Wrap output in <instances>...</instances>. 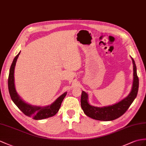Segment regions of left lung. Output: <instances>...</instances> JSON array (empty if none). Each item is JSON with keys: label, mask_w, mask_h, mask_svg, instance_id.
Instances as JSON below:
<instances>
[{"label": "left lung", "mask_w": 146, "mask_h": 146, "mask_svg": "<svg viewBox=\"0 0 146 146\" xmlns=\"http://www.w3.org/2000/svg\"><path fill=\"white\" fill-rule=\"evenodd\" d=\"M133 64V82L131 91L126 98L114 105L97 107L91 105L88 102V95L82 91L81 95V107L88 117L100 121H112L118 118L125 113L136 98L139 88V78L137 75L136 66L133 58L131 57Z\"/></svg>", "instance_id": "left-lung-1"}]
</instances>
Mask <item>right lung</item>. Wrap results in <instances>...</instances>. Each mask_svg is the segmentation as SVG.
Listing matches in <instances>:
<instances>
[{"instance_id": "add662e5", "label": "right lung", "mask_w": 146, "mask_h": 146, "mask_svg": "<svg viewBox=\"0 0 146 146\" xmlns=\"http://www.w3.org/2000/svg\"><path fill=\"white\" fill-rule=\"evenodd\" d=\"M20 53V52H19V54L14 58L9 71L8 87L9 94L12 100L25 115L28 116L32 117L34 119H43L54 116L58 112L60 107H61V104L64 98L66 96L67 92H64L61 96H59L51 105L45 106L32 105L27 104V103L23 100L19 95L17 94L15 87V81H14V70H15L16 62L18 58H19Z\"/></svg>"}]
</instances>
